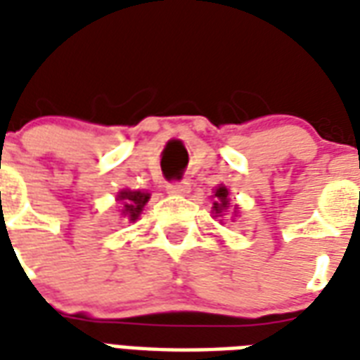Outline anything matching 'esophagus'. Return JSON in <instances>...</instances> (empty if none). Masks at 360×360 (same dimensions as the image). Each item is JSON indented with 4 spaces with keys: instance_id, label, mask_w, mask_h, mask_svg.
<instances>
[{
    "instance_id": "1",
    "label": "esophagus",
    "mask_w": 360,
    "mask_h": 360,
    "mask_svg": "<svg viewBox=\"0 0 360 360\" xmlns=\"http://www.w3.org/2000/svg\"><path fill=\"white\" fill-rule=\"evenodd\" d=\"M188 185L187 181H175V183H169L167 185V193L169 195H187L188 193Z\"/></svg>"
}]
</instances>
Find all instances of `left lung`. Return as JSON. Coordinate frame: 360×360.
<instances>
[{
    "instance_id": "left-lung-1",
    "label": "left lung",
    "mask_w": 360,
    "mask_h": 360,
    "mask_svg": "<svg viewBox=\"0 0 360 360\" xmlns=\"http://www.w3.org/2000/svg\"><path fill=\"white\" fill-rule=\"evenodd\" d=\"M227 208H229V191L224 185H219L214 191V206H212V212H216V216H221Z\"/></svg>"
}]
</instances>
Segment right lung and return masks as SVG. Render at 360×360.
<instances>
[{"label":"right lung","instance_id":"right-lung-1","mask_svg":"<svg viewBox=\"0 0 360 360\" xmlns=\"http://www.w3.org/2000/svg\"><path fill=\"white\" fill-rule=\"evenodd\" d=\"M150 195L148 193H144V191H121L117 195V200L123 202V210L121 214L129 218V221H134V219H139L141 216L142 208H144V204L148 202Z\"/></svg>","mask_w":360,"mask_h":360}]
</instances>
